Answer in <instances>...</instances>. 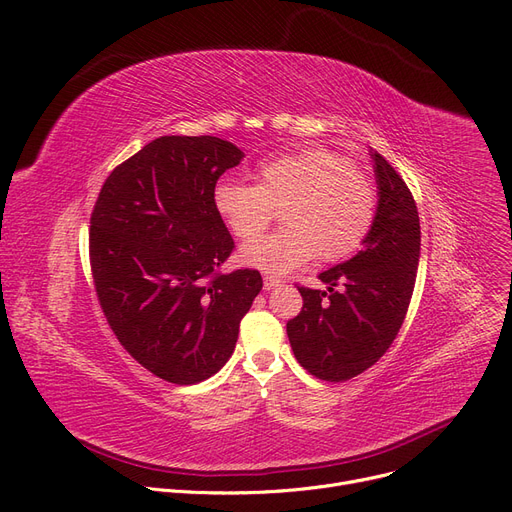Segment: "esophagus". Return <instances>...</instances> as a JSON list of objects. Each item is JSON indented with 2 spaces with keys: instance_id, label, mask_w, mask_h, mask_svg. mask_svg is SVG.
I'll return each instance as SVG.
<instances>
[{
  "instance_id": "34e87169",
  "label": "esophagus",
  "mask_w": 512,
  "mask_h": 512,
  "mask_svg": "<svg viewBox=\"0 0 512 512\" xmlns=\"http://www.w3.org/2000/svg\"><path fill=\"white\" fill-rule=\"evenodd\" d=\"M281 279L279 277H273V275H266L264 277V289H277V287H281Z\"/></svg>"
}]
</instances>
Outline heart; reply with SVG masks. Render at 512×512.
I'll return each instance as SVG.
<instances>
[{"label": "heart", "mask_w": 512, "mask_h": 512, "mask_svg": "<svg viewBox=\"0 0 512 512\" xmlns=\"http://www.w3.org/2000/svg\"><path fill=\"white\" fill-rule=\"evenodd\" d=\"M258 184L221 182L215 208L229 231L249 242L284 208L286 229L244 246L242 260L289 273L320 254L335 262L353 254L376 219V188L355 163L330 148H306L262 161Z\"/></svg>", "instance_id": "obj_1"}]
</instances>
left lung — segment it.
Instances as JSON below:
<instances>
[{"instance_id":"8db88e82","label":"left lung","mask_w":512,"mask_h":512,"mask_svg":"<svg viewBox=\"0 0 512 512\" xmlns=\"http://www.w3.org/2000/svg\"><path fill=\"white\" fill-rule=\"evenodd\" d=\"M378 206L364 250L318 275L326 291L297 287L302 312L287 337L302 368L326 382L366 372L393 345L405 320L419 262L415 200L380 153H372Z\"/></svg>"}]
</instances>
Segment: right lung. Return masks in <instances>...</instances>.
Instances as JSON below:
<instances>
[{"instance_id": "obj_1", "label": "right lung", "mask_w": 512, "mask_h": 512, "mask_svg": "<svg viewBox=\"0 0 512 512\" xmlns=\"http://www.w3.org/2000/svg\"><path fill=\"white\" fill-rule=\"evenodd\" d=\"M242 159L217 136H161L109 173L90 215L101 310L136 362L173 384L227 364L262 289L254 268L221 273L235 244L213 196Z\"/></svg>"}]
</instances>
